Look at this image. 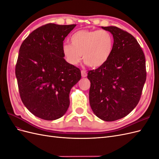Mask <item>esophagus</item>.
<instances>
[{
	"instance_id": "34e87169",
	"label": "esophagus",
	"mask_w": 159,
	"mask_h": 159,
	"mask_svg": "<svg viewBox=\"0 0 159 159\" xmlns=\"http://www.w3.org/2000/svg\"><path fill=\"white\" fill-rule=\"evenodd\" d=\"M81 76L83 77V78H85V77H87V72H86L85 70H81Z\"/></svg>"
}]
</instances>
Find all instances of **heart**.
Segmentation results:
<instances>
[{
  "mask_svg": "<svg viewBox=\"0 0 159 159\" xmlns=\"http://www.w3.org/2000/svg\"><path fill=\"white\" fill-rule=\"evenodd\" d=\"M70 43L62 45V54L66 61L78 65L83 56L85 63L91 68L103 66L112 54L114 39L105 30H80L71 35Z\"/></svg>",
  "mask_w": 159,
  "mask_h": 159,
  "instance_id": "obj_1",
  "label": "heart"
}]
</instances>
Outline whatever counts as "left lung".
I'll list each match as a JSON object with an SVG mask.
<instances>
[{
	"mask_svg": "<svg viewBox=\"0 0 159 159\" xmlns=\"http://www.w3.org/2000/svg\"><path fill=\"white\" fill-rule=\"evenodd\" d=\"M113 34L112 54L103 66L88 71L89 103L105 121L125 117L137 106L147 78L145 57L131 34L116 26L103 27Z\"/></svg>",
	"mask_w": 159,
	"mask_h": 159,
	"instance_id": "left-lung-1",
	"label": "left lung"
}]
</instances>
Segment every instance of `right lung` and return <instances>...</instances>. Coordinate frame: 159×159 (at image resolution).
Returning <instances> with one entry per match:
<instances>
[{
  "label": "right lung",
  "mask_w": 159,
  "mask_h": 159,
  "mask_svg": "<svg viewBox=\"0 0 159 159\" xmlns=\"http://www.w3.org/2000/svg\"><path fill=\"white\" fill-rule=\"evenodd\" d=\"M76 25L49 23L31 32L19 50L15 68L19 93L35 116L52 121L61 117L70 105L71 88L81 71L64 58L63 41Z\"/></svg>",
  "instance_id": "1"
}]
</instances>
